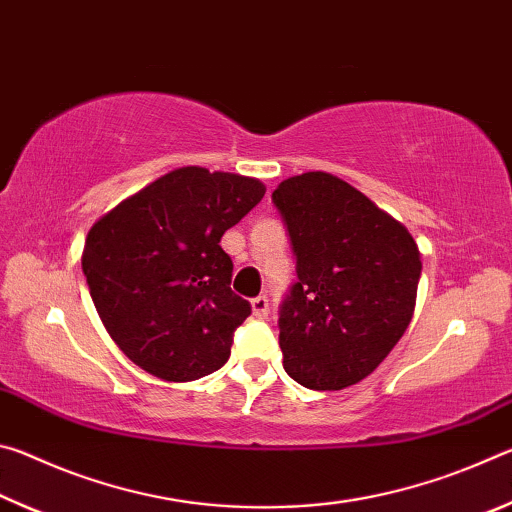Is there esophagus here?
Segmentation results:
<instances>
[{
    "label": "esophagus",
    "instance_id": "34e87169",
    "mask_svg": "<svg viewBox=\"0 0 512 512\" xmlns=\"http://www.w3.org/2000/svg\"><path fill=\"white\" fill-rule=\"evenodd\" d=\"M250 307H253V316L259 318V320H264L268 316V311H271L266 296H257V298L250 300Z\"/></svg>",
    "mask_w": 512,
    "mask_h": 512
}]
</instances>
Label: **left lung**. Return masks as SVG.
I'll list each match as a JSON object with an SVG mask.
<instances>
[{
    "label": "left lung",
    "mask_w": 512,
    "mask_h": 512,
    "mask_svg": "<svg viewBox=\"0 0 512 512\" xmlns=\"http://www.w3.org/2000/svg\"><path fill=\"white\" fill-rule=\"evenodd\" d=\"M273 203L298 273L277 323L284 370L305 388L341 391L368 377L409 327L422 273L418 244L325 171L282 180Z\"/></svg>",
    "instance_id": "8db88e82"
}]
</instances>
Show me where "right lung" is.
<instances>
[{"mask_svg": "<svg viewBox=\"0 0 512 512\" xmlns=\"http://www.w3.org/2000/svg\"><path fill=\"white\" fill-rule=\"evenodd\" d=\"M264 192L257 178L180 167L92 225L83 275L103 327L135 366L194 381L228 361L250 305L230 289L221 237Z\"/></svg>", "mask_w": 512, "mask_h": 512, "instance_id": "add662e5", "label": "right lung"}]
</instances>
